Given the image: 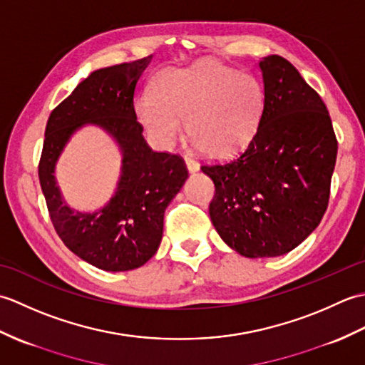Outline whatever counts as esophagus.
<instances>
[{
    "mask_svg": "<svg viewBox=\"0 0 365 365\" xmlns=\"http://www.w3.org/2000/svg\"><path fill=\"white\" fill-rule=\"evenodd\" d=\"M183 158H185V165H187L188 173H191V174L197 173V170H199V165H197V161H196L195 158H192V155H191V153H187Z\"/></svg>",
    "mask_w": 365,
    "mask_h": 365,
    "instance_id": "esophagus-1",
    "label": "esophagus"
}]
</instances>
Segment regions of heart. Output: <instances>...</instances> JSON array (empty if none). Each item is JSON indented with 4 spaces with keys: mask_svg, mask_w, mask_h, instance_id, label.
<instances>
[{
    "mask_svg": "<svg viewBox=\"0 0 365 365\" xmlns=\"http://www.w3.org/2000/svg\"><path fill=\"white\" fill-rule=\"evenodd\" d=\"M265 89L251 73L215 61L190 68H166L136 103L138 118L153 143L174 144L187 120V135L207 157L235 155L257 135Z\"/></svg>",
    "mask_w": 365,
    "mask_h": 365,
    "instance_id": "heart-1",
    "label": "heart"
}]
</instances>
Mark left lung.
Here are the masks:
<instances>
[{"instance_id": "obj_1", "label": "left lung", "mask_w": 365, "mask_h": 365, "mask_svg": "<svg viewBox=\"0 0 365 365\" xmlns=\"http://www.w3.org/2000/svg\"><path fill=\"white\" fill-rule=\"evenodd\" d=\"M265 110L257 135L227 165L202 166L215 183L210 220L247 259L294 250L319 226L329 200L337 139L327 105L289 61H259Z\"/></svg>"}]
</instances>
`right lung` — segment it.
Here are the masks:
<instances>
[{"mask_svg": "<svg viewBox=\"0 0 365 365\" xmlns=\"http://www.w3.org/2000/svg\"><path fill=\"white\" fill-rule=\"evenodd\" d=\"M152 56L98 68L51 111L38 180L59 238L84 262L105 271L143 267L158 251L163 218L188 178L178 155L153 152L136 120L135 89ZM102 128L120 147L121 175L115 195L94 212L68 206L53 177L60 153L76 130Z\"/></svg>", "mask_w": 365, "mask_h": 365, "instance_id": "1", "label": "right lung"}]
</instances>
